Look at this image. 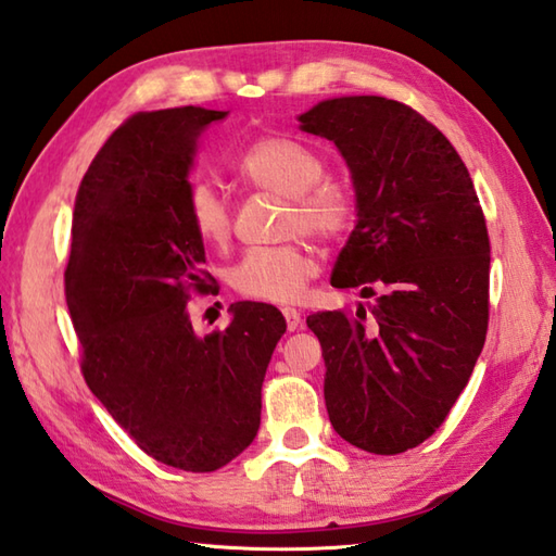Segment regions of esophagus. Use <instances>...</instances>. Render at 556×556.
Masks as SVG:
<instances>
[{
    "instance_id": "1",
    "label": "esophagus",
    "mask_w": 556,
    "mask_h": 556,
    "mask_svg": "<svg viewBox=\"0 0 556 556\" xmlns=\"http://www.w3.org/2000/svg\"><path fill=\"white\" fill-rule=\"evenodd\" d=\"M281 313H285V320H287V328L293 332L301 328V313L296 308H281Z\"/></svg>"
}]
</instances>
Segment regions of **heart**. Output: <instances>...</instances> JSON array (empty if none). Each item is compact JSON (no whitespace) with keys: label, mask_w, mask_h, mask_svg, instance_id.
Listing matches in <instances>:
<instances>
[{"label":"heart","mask_w":556,"mask_h":556,"mask_svg":"<svg viewBox=\"0 0 556 556\" xmlns=\"http://www.w3.org/2000/svg\"><path fill=\"white\" fill-rule=\"evenodd\" d=\"M248 188L289 198L287 231H303L320 243H334L354 219V204L340 185L323 180L325 161L311 147L289 137H260L243 149L233 166ZM192 233L206 248H224L233 231L231 206L210 182H198L188 198ZM315 263L303 243L253 248L228 275L236 293L265 303H289L313 277Z\"/></svg>","instance_id":"obj_1"}]
</instances>
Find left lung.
<instances>
[{
	"mask_svg": "<svg viewBox=\"0 0 556 556\" xmlns=\"http://www.w3.org/2000/svg\"><path fill=\"white\" fill-rule=\"evenodd\" d=\"M352 170L356 226L330 285L371 306L306 318L323 346L325 405L344 441L405 453L448 417L489 323V236L458 151L409 105L342 96L299 115Z\"/></svg>",
	"mask_w": 556,
	"mask_h": 556,
	"instance_id": "obj_1",
	"label": "left lung"
}]
</instances>
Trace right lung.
<instances>
[{
    "label": "right lung",
    "instance_id": "obj_1",
    "mask_svg": "<svg viewBox=\"0 0 556 556\" xmlns=\"http://www.w3.org/2000/svg\"><path fill=\"white\" fill-rule=\"evenodd\" d=\"M226 111L185 105L127 117L79 185L64 269L81 374L151 458L214 472L260 429L263 380L285 315L231 306L228 328L192 330L190 293H210L204 245L188 222V173L202 129Z\"/></svg>",
    "mask_w": 556,
    "mask_h": 556
}]
</instances>
